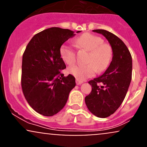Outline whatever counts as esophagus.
<instances>
[{
  "label": "esophagus",
  "mask_w": 147,
  "mask_h": 147,
  "mask_svg": "<svg viewBox=\"0 0 147 147\" xmlns=\"http://www.w3.org/2000/svg\"><path fill=\"white\" fill-rule=\"evenodd\" d=\"M82 83H83V82H82V81L79 80V79H76V84H77V85H81Z\"/></svg>",
  "instance_id": "34e87169"
}]
</instances>
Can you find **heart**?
Instances as JSON below:
<instances>
[{
	"mask_svg": "<svg viewBox=\"0 0 147 147\" xmlns=\"http://www.w3.org/2000/svg\"><path fill=\"white\" fill-rule=\"evenodd\" d=\"M74 43L77 47L90 51L87 64H78L68 68L69 73L79 80L93 77L97 70L102 72L107 68L112 59V49L109 45L103 43L100 37L85 33L76 38ZM60 55L65 63L73 65L76 62V52L71 47L63 45L60 48Z\"/></svg>",
	"mask_w": 147,
	"mask_h": 147,
	"instance_id": "heart-1",
	"label": "heart"
}]
</instances>
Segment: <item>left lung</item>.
Segmentation results:
<instances>
[{
	"label": "left lung",
	"instance_id": "left-lung-1",
	"mask_svg": "<svg viewBox=\"0 0 147 147\" xmlns=\"http://www.w3.org/2000/svg\"><path fill=\"white\" fill-rule=\"evenodd\" d=\"M102 34L110 43L113 59L102 76L89 81L92 91L85 97L88 110L95 116L105 118L113 114L125 98L132 78V57L119 38L104 30H94Z\"/></svg>",
	"mask_w": 147,
	"mask_h": 147
}]
</instances>
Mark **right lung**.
<instances>
[{"instance_id": "right-lung-1", "label": "right lung", "mask_w": 147, "mask_h": 147, "mask_svg": "<svg viewBox=\"0 0 147 147\" xmlns=\"http://www.w3.org/2000/svg\"><path fill=\"white\" fill-rule=\"evenodd\" d=\"M75 35L68 29L50 28L35 34L25 48L22 90L27 102L38 113L53 116L59 112L75 86V77H64L61 72L66 66L60 55L61 46Z\"/></svg>"}]
</instances>
